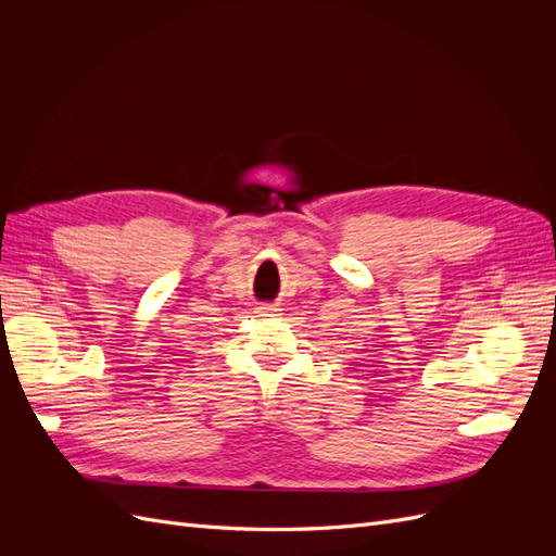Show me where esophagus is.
Instances as JSON below:
<instances>
[{"mask_svg": "<svg viewBox=\"0 0 556 556\" xmlns=\"http://www.w3.org/2000/svg\"><path fill=\"white\" fill-rule=\"evenodd\" d=\"M278 308L276 306H271V304H264V306H260V313L262 315H274Z\"/></svg>", "mask_w": 556, "mask_h": 556, "instance_id": "1", "label": "esophagus"}]
</instances>
